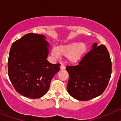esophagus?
<instances>
[{"mask_svg": "<svg viewBox=\"0 0 121 121\" xmlns=\"http://www.w3.org/2000/svg\"><path fill=\"white\" fill-rule=\"evenodd\" d=\"M65 69V66H64V65H63V64H61V65H60V69L63 70V69Z\"/></svg>", "mask_w": 121, "mask_h": 121, "instance_id": "1", "label": "esophagus"}]
</instances>
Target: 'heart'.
<instances>
[{
	"label": "heart",
	"instance_id": "b5f03b06",
	"mask_svg": "<svg viewBox=\"0 0 121 121\" xmlns=\"http://www.w3.org/2000/svg\"><path fill=\"white\" fill-rule=\"evenodd\" d=\"M87 50L88 45L85 42L71 41L57 47H54L51 54L55 58H59L60 55L65 56L67 63L75 64L82 59Z\"/></svg>",
	"mask_w": 121,
	"mask_h": 121
}]
</instances>
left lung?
Here are the masks:
<instances>
[{
    "label": "left lung",
    "instance_id": "8db88e82",
    "mask_svg": "<svg viewBox=\"0 0 121 121\" xmlns=\"http://www.w3.org/2000/svg\"><path fill=\"white\" fill-rule=\"evenodd\" d=\"M112 64L109 52L104 45L92 44V48L78 65L67 66L69 78L67 90L79 101H87L103 93L110 80Z\"/></svg>",
    "mask_w": 121,
    "mask_h": 121
}]
</instances>
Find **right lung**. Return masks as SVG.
Wrapping results in <instances>:
<instances>
[{"label":"right lung","mask_w":121,"mask_h":121,"mask_svg":"<svg viewBox=\"0 0 121 121\" xmlns=\"http://www.w3.org/2000/svg\"><path fill=\"white\" fill-rule=\"evenodd\" d=\"M42 35L26 34L11 46L8 59V75L16 91L29 98L43 97L50 82L60 71V64L47 58L50 44Z\"/></svg>","instance_id":"1"}]
</instances>
